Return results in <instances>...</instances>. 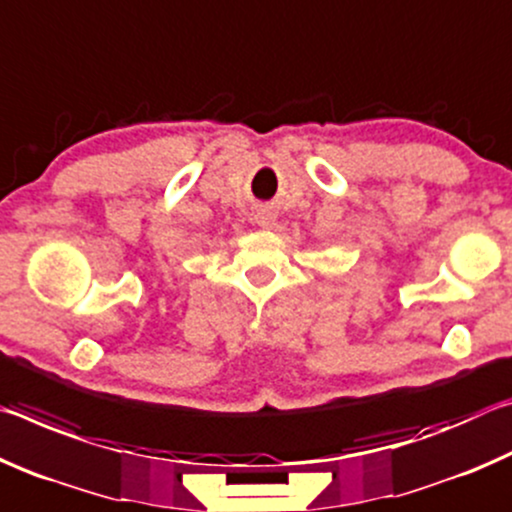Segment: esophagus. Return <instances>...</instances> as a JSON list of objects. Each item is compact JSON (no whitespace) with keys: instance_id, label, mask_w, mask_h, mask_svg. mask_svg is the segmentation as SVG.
<instances>
[{"instance_id":"34e87169","label":"esophagus","mask_w":512,"mask_h":512,"mask_svg":"<svg viewBox=\"0 0 512 512\" xmlns=\"http://www.w3.org/2000/svg\"><path fill=\"white\" fill-rule=\"evenodd\" d=\"M255 221L262 225V228H273V223H275V214L271 212V210H259L257 214H255Z\"/></svg>"}]
</instances>
